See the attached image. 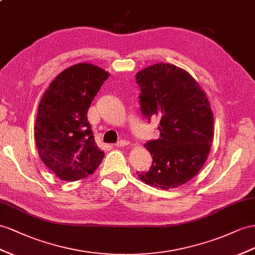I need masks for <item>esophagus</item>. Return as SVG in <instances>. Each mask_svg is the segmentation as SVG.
Listing matches in <instances>:
<instances>
[{
    "label": "esophagus",
    "instance_id": "esophagus-1",
    "mask_svg": "<svg viewBox=\"0 0 255 255\" xmlns=\"http://www.w3.org/2000/svg\"><path fill=\"white\" fill-rule=\"evenodd\" d=\"M129 144V141H127V140H120L119 142L116 143V146H119V147H122V146H126V145H128Z\"/></svg>",
    "mask_w": 255,
    "mask_h": 255
}]
</instances>
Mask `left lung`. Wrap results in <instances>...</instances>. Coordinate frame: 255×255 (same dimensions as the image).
I'll use <instances>...</instances> for the list:
<instances>
[{
    "label": "left lung",
    "instance_id": "8db88e82",
    "mask_svg": "<svg viewBox=\"0 0 255 255\" xmlns=\"http://www.w3.org/2000/svg\"><path fill=\"white\" fill-rule=\"evenodd\" d=\"M142 114L158 119L160 138L146 142L151 169L139 173L144 183L162 190L185 184L204 167L213 140V113L200 85L170 63H156L135 74Z\"/></svg>",
    "mask_w": 255,
    "mask_h": 255
}]
</instances>
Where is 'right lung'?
<instances>
[{
	"mask_svg": "<svg viewBox=\"0 0 255 255\" xmlns=\"http://www.w3.org/2000/svg\"><path fill=\"white\" fill-rule=\"evenodd\" d=\"M109 76L95 64L71 65L49 84L38 104L34 126L38 156L62 181L93 174L104 157L95 143L87 111Z\"/></svg>",
	"mask_w": 255,
	"mask_h": 255,
	"instance_id": "add662e5",
	"label": "right lung"
}]
</instances>
